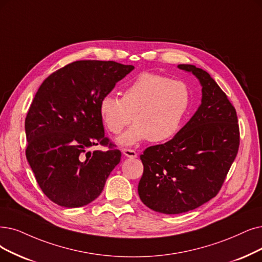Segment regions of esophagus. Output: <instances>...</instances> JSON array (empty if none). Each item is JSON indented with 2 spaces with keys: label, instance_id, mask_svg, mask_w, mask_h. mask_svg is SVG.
Listing matches in <instances>:
<instances>
[{
  "label": "esophagus",
  "instance_id": "1",
  "mask_svg": "<svg viewBox=\"0 0 262 262\" xmlns=\"http://www.w3.org/2000/svg\"><path fill=\"white\" fill-rule=\"evenodd\" d=\"M122 154L125 157H128V158H131V159H134V158H137V157H138V154L135 152V150H133V149L124 148V149H122Z\"/></svg>",
  "mask_w": 262,
  "mask_h": 262
}]
</instances>
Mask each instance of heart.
I'll use <instances>...</instances> for the list:
<instances>
[{"label": "heart", "instance_id": "heart-1", "mask_svg": "<svg viewBox=\"0 0 262 262\" xmlns=\"http://www.w3.org/2000/svg\"><path fill=\"white\" fill-rule=\"evenodd\" d=\"M191 103V91L181 80L154 73H143L125 87L122 97L103 96L99 113L103 124L113 134H119L132 121L117 142L133 146L142 141H169L183 127Z\"/></svg>", "mask_w": 262, "mask_h": 262}]
</instances>
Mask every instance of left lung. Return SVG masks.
Wrapping results in <instances>:
<instances>
[{
  "label": "left lung",
  "instance_id": "1",
  "mask_svg": "<svg viewBox=\"0 0 262 262\" xmlns=\"http://www.w3.org/2000/svg\"><path fill=\"white\" fill-rule=\"evenodd\" d=\"M200 81L202 99L193 116L175 137L141 155L144 165L139 195L150 210L186 213L213 199L225 182L239 145L235 108L207 72L177 66Z\"/></svg>",
  "mask_w": 262,
  "mask_h": 262
}]
</instances>
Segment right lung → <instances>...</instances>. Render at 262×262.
I'll return each instance as SVG.
<instances>
[{"label": "right lung", "instance_id": "right-lung-1", "mask_svg": "<svg viewBox=\"0 0 262 262\" xmlns=\"http://www.w3.org/2000/svg\"><path fill=\"white\" fill-rule=\"evenodd\" d=\"M134 69L115 61L81 60L52 73L27 114V160L37 184L60 206L80 207L100 195L121 152L104 134L99 104ZM108 145L107 151L88 150Z\"/></svg>", "mask_w": 262, "mask_h": 262}]
</instances>
